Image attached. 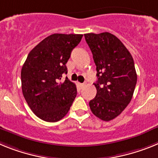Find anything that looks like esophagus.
Instances as JSON below:
<instances>
[{"mask_svg": "<svg viewBox=\"0 0 158 158\" xmlns=\"http://www.w3.org/2000/svg\"><path fill=\"white\" fill-rule=\"evenodd\" d=\"M85 85H86V84H85V83H79V87H83L85 86Z\"/></svg>", "mask_w": 158, "mask_h": 158, "instance_id": "obj_1", "label": "esophagus"}]
</instances>
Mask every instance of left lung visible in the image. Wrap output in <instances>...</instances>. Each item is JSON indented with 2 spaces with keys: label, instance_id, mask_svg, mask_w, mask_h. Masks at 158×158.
<instances>
[{
  "label": "left lung",
  "instance_id": "1",
  "mask_svg": "<svg viewBox=\"0 0 158 158\" xmlns=\"http://www.w3.org/2000/svg\"><path fill=\"white\" fill-rule=\"evenodd\" d=\"M93 55L98 80L90 110L101 120L110 121L127 107L134 94L137 73L133 57L120 40L110 32L84 34Z\"/></svg>",
  "mask_w": 158,
  "mask_h": 158
}]
</instances>
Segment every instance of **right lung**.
<instances>
[{
	"label": "right lung",
	"instance_id": "1",
	"mask_svg": "<svg viewBox=\"0 0 158 158\" xmlns=\"http://www.w3.org/2000/svg\"><path fill=\"white\" fill-rule=\"evenodd\" d=\"M81 34L49 35L28 55L21 69L22 92L30 109L38 118L49 123L58 122L69 111L77 89L63 74L71 51L81 41Z\"/></svg>",
	"mask_w": 158,
	"mask_h": 158
}]
</instances>
